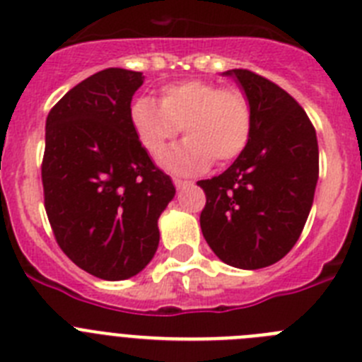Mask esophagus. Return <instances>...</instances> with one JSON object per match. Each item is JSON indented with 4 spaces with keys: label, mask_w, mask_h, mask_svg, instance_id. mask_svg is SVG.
Segmentation results:
<instances>
[{
    "label": "esophagus",
    "mask_w": 362,
    "mask_h": 362,
    "mask_svg": "<svg viewBox=\"0 0 362 362\" xmlns=\"http://www.w3.org/2000/svg\"><path fill=\"white\" fill-rule=\"evenodd\" d=\"M174 185L177 188H183V187H188V185H192V181H183V179H174Z\"/></svg>",
    "instance_id": "34e87169"
}]
</instances>
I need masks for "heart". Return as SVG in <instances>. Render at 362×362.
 <instances>
[{"instance_id":"1","label":"heart","mask_w":362,"mask_h":362,"mask_svg":"<svg viewBox=\"0 0 362 362\" xmlns=\"http://www.w3.org/2000/svg\"><path fill=\"white\" fill-rule=\"evenodd\" d=\"M130 119L152 158L183 130L187 139L163 158L166 168L179 174L204 172L212 159L217 165L233 161L252 136V108L246 95L203 79L163 86L159 103L148 95L137 98Z\"/></svg>"}]
</instances>
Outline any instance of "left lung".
Segmentation results:
<instances>
[{"mask_svg": "<svg viewBox=\"0 0 362 362\" xmlns=\"http://www.w3.org/2000/svg\"><path fill=\"white\" fill-rule=\"evenodd\" d=\"M223 74L250 103L252 136L223 174L197 183L206 194L201 230L223 263L257 270L288 254L305 228L319 177L317 136L276 83L245 69Z\"/></svg>", "mask_w": 362, "mask_h": 362, "instance_id": "obj_1", "label": "left lung"}]
</instances>
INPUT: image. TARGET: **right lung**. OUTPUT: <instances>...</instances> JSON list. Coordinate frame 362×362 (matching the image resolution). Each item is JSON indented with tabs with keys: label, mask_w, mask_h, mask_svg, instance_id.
Returning <instances> with one entry per match:
<instances>
[{
	"label": "right lung",
	"mask_w": 362,
	"mask_h": 362,
	"mask_svg": "<svg viewBox=\"0 0 362 362\" xmlns=\"http://www.w3.org/2000/svg\"><path fill=\"white\" fill-rule=\"evenodd\" d=\"M143 72L105 69L70 88L45 124V210L56 241L81 270L134 277L159 245L158 219L175 196L130 119Z\"/></svg>",
	"instance_id": "obj_1"
}]
</instances>
